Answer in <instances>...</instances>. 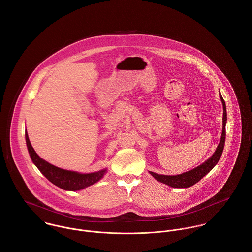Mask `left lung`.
I'll return each instance as SVG.
<instances>
[{
	"mask_svg": "<svg viewBox=\"0 0 252 252\" xmlns=\"http://www.w3.org/2000/svg\"><path fill=\"white\" fill-rule=\"evenodd\" d=\"M222 105H223V127H222V135H221V140L220 143L217 145L216 152L214 153V155L208 160L206 161L204 164H202L201 166L183 173L181 175L178 176H163V175H158L155 174L153 172H149V174L158 181L165 183L167 185H170L172 187H176V188H186V187H190L192 185H194L195 183H197L200 180H202L208 173H210L212 171V169L216 166L218 162V160L221 157L223 148H224V143H225V138H226V130H225V125H226V121H227V113H226V105L225 102L221 96V94L219 95Z\"/></svg>",
	"mask_w": 252,
	"mask_h": 252,
	"instance_id": "1",
	"label": "left lung"
}]
</instances>
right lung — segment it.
I'll list each match as a JSON object with an SVG mask.
<instances>
[{
    "mask_svg": "<svg viewBox=\"0 0 252 252\" xmlns=\"http://www.w3.org/2000/svg\"><path fill=\"white\" fill-rule=\"evenodd\" d=\"M25 138H26V144H27L29 154L31 156L33 163L36 165V168L50 182H52L53 184H55L56 186L64 190L76 191V190L83 189L87 186H90L101 180L107 171V170H101L97 173H92V174H79L76 172L66 171L58 167H55L47 163L46 161L42 160L36 154V151L34 150L32 144L30 143L27 132L25 133Z\"/></svg>",
    "mask_w": 252,
    "mask_h": 252,
    "instance_id": "right-lung-1",
    "label": "right lung"
}]
</instances>
